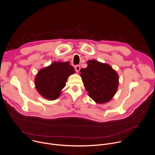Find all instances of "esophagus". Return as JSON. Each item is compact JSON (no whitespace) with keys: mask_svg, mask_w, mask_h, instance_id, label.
Segmentation results:
<instances>
[{"mask_svg":"<svg viewBox=\"0 0 155 155\" xmlns=\"http://www.w3.org/2000/svg\"><path fill=\"white\" fill-rule=\"evenodd\" d=\"M75 69L76 72H78L80 71V65H77V66H75Z\"/></svg>","mask_w":155,"mask_h":155,"instance_id":"1","label":"esophagus"}]
</instances>
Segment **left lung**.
Instances as JSON below:
<instances>
[{
	"mask_svg": "<svg viewBox=\"0 0 155 155\" xmlns=\"http://www.w3.org/2000/svg\"><path fill=\"white\" fill-rule=\"evenodd\" d=\"M86 68L80 69L84 86L89 97L97 103L110 101L118 86V75L107 64L89 60Z\"/></svg>",
	"mask_w": 155,
	"mask_h": 155,
	"instance_id": "8db88e82",
	"label": "left lung"
}]
</instances>
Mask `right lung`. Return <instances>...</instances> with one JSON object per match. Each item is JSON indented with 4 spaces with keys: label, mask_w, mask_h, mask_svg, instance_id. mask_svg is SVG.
Wrapping results in <instances>:
<instances>
[{
    "label": "right lung",
    "mask_w": 155,
    "mask_h": 155,
    "mask_svg": "<svg viewBox=\"0 0 155 155\" xmlns=\"http://www.w3.org/2000/svg\"><path fill=\"white\" fill-rule=\"evenodd\" d=\"M75 73L73 66L68 61L54 62L41 69L35 79V87L38 93L48 100H55L60 95L66 86L69 75Z\"/></svg>",
    "instance_id": "1"
}]
</instances>
